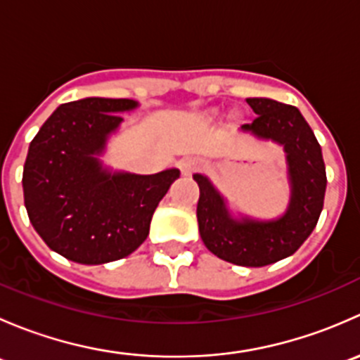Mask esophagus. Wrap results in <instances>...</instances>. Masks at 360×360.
I'll return each mask as SVG.
<instances>
[{
    "instance_id": "34e87169",
    "label": "esophagus",
    "mask_w": 360,
    "mask_h": 360,
    "mask_svg": "<svg viewBox=\"0 0 360 360\" xmlns=\"http://www.w3.org/2000/svg\"><path fill=\"white\" fill-rule=\"evenodd\" d=\"M179 169L183 176H191L193 172H197L200 169V162L197 158H184L183 162L179 163Z\"/></svg>"
}]
</instances>
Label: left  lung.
<instances>
[{
  "label": "left lung",
  "mask_w": 360,
  "mask_h": 360,
  "mask_svg": "<svg viewBox=\"0 0 360 360\" xmlns=\"http://www.w3.org/2000/svg\"><path fill=\"white\" fill-rule=\"evenodd\" d=\"M256 112L242 129L261 139L277 141L288 153L291 203L281 219H231L207 177L195 174L200 188L198 230L205 248L238 266H266L291 256L310 237L324 207L328 177L321 144L300 110L263 97L248 99Z\"/></svg>",
  "instance_id": "8db88e82"
}]
</instances>
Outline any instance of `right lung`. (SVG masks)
Wrapping results in <instances>:
<instances>
[{"label":"right lung","mask_w":360,"mask_h":360,"mask_svg":"<svg viewBox=\"0 0 360 360\" xmlns=\"http://www.w3.org/2000/svg\"><path fill=\"white\" fill-rule=\"evenodd\" d=\"M132 99L72 101L57 108L29 144L22 188L27 216L50 249L82 264L129 256L146 240L155 209L179 170L110 174L99 155Z\"/></svg>","instance_id":"1"}]
</instances>
